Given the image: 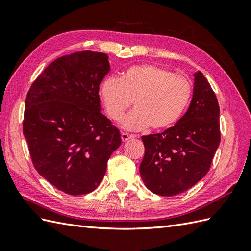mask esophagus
<instances>
[{"label": "esophagus", "mask_w": 251, "mask_h": 251, "mask_svg": "<svg viewBox=\"0 0 251 251\" xmlns=\"http://www.w3.org/2000/svg\"><path fill=\"white\" fill-rule=\"evenodd\" d=\"M121 138H122V141L123 142H126V141H128V140H130V139H132V137L131 135H128V134H126V132H122L121 134Z\"/></svg>", "instance_id": "esophagus-1"}]
</instances>
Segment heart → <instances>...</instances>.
Returning a JSON list of instances; mask_svg holds the SVG:
<instances>
[{
    "label": "heart",
    "instance_id": "heart-1",
    "mask_svg": "<svg viewBox=\"0 0 251 251\" xmlns=\"http://www.w3.org/2000/svg\"><path fill=\"white\" fill-rule=\"evenodd\" d=\"M100 97L106 113L119 121L134 100L136 109L121 122L129 131L152 126L165 130L182 116L192 97V85L184 76L155 65L134 66L120 77H106L100 86Z\"/></svg>",
    "mask_w": 251,
    "mask_h": 251
}]
</instances>
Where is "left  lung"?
Wrapping results in <instances>:
<instances>
[{
	"label": "left lung",
	"instance_id": "1",
	"mask_svg": "<svg viewBox=\"0 0 251 251\" xmlns=\"http://www.w3.org/2000/svg\"><path fill=\"white\" fill-rule=\"evenodd\" d=\"M219 114L210 84L201 71L195 72L186 113L161 134L141 137L146 151L139 172L149 190L175 196L205 177L220 143Z\"/></svg>",
	"mask_w": 251,
	"mask_h": 251
}]
</instances>
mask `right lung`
I'll list each match as a JSON object with an SVG mask.
<instances>
[{
	"label": "right lung",
	"instance_id": "obj_1",
	"mask_svg": "<svg viewBox=\"0 0 251 251\" xmlns=\"http://www.w3.org/2000/svg\"><path fill=\"white\" fill-rule=\"evenodd\" d=\"M103 52L77 51L52 61L25 98L24 135L35 169L70 195L100 184L120 130L101 113L99 86L110 71Z\"/></svg>",
	"mask_w": 251,
	"mask_h": 251
}]
</instances>
